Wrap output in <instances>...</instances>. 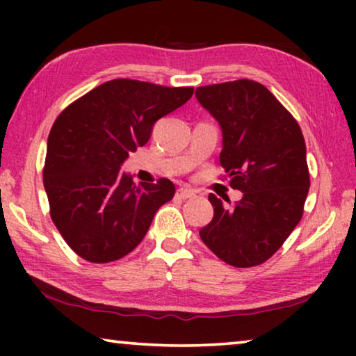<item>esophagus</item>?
<instances>
[{
    "label": "esophagus",
    "mask_w": 356,
    "mask_h": 356,
    "mask_svg": "<svg viewBox=\"0 0 356 356\" xmlns=\"http://www.w3.org/2000/svg\"><path fill=\"white\" fill-rule=\"evenodd\" d=\"M177 194H178V196L181 197V199H189V197L196 196V193H194L193 189H188V188H179Z\"/></svg>",
    "instance_id": "esophagus-1"
}]
</instances>
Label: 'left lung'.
<instances>
[{"label": "left lung", "mask_w": 356, "mask_h": 356, "mask_svg": "<svg viewBox=\"0 0 356 356\" xmlns=\"http://www.w3.org/2000/svg\"><path fill=\"white\" fill-rule=\"evenodd\" d=\"M196 99L220 124V165L230 186L243 193L235 206L209 194L213 218L199 235L227 264L259 266L284 245L303 216L309 189L303 134L259 82L197 87Z\"/></svg>", "instance_id": "obj_1"}]
</instances>
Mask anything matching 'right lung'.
<instances>
[{"label":"right lung","mask_w":356,"mask_h":356,"mask_svg":"<svg viewBox=\"0 0 356 356\" xmlns=\"http://www.w3.org/2000/svg\"><path fill=\"white\" fill-rule=\"evenodd\" d=\"M193 92L113 79L87 92L53 123L43 186L53 223L82 259H121L175 196L170 179L136 184L121 165L147 144L155 121L186 104Z\"/></svg>","instance_id":"1"}]
</instances>
